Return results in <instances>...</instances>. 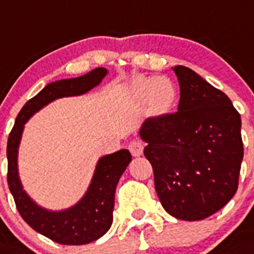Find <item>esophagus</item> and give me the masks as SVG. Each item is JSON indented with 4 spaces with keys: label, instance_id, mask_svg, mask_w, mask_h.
I'll use <instances>...</instances> for the list:
<instances>
[{
    "label": "esophagus",
    "instance_id": "1",
    "mask_svg": "<svg viewBox=\"0 0 254 254\" xmlns=\"http://www.w3.org/2000/svg\"><path fill=\"white\" fill-rule=\"evenodd\" d=\"M127 148H129V151L131 152L133 156H141L142 152H143V143L141 141H138V139H133V141L129 142Z\"/></svg>",
    "mask_w": 254,
    "mask_h": 254
}]
</instances>
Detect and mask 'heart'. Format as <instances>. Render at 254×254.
Returning a JSON list of instances; mask_svg holds the SVG:
<instances>
[{"label": "heart", "instance_id": "heart-1", "mask_svg": "<svg viewBox=\"0 0 254 254\" xmlns=\"http://www.w3.org/2000/svg\"><path fill=\"white\" fill-rule=\"evenodd\" d=\"M160 82H164V80H156V82H154V84H152V94L155 95L156 92H158V95H159V96H162L163 99H160V100H156L155 108L158 109V111H164V109L168 108V106H170L171 103H172V100H174L175 91H174V88H172V86H171L170 82H166V83L168 84L170 91L167 90V87L164 86V84H159V86H156V84L160 83ZM164 96H166V98H164Z\"/></svg>", "mask_w": 254, "mask_h": 254}]
</instances>
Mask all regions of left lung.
<instances>
[{"instance_id": "1", "label": "left lung", "mask_w": 254, "mask_h": 254, "mask_svg": "<svg viewBox=\"0 0 254 254\" xmlns=\"http://www.w3.org/2000/svg\"><path fill=\"white\" fill-rule=\"evenodd\" d=\"M174 71L180 84L177 112L148 117L139 134L163 207L177 219L201 220L238 190L244 155L240 113L191 69Z\"/></svg>"}]
</instances>
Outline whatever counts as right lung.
<instances>
[{
  "label": "right lung",
  "mask_w": 254,
  "mask_h": 254,
  "mask_svg": "<svg viewBox=\"0 0 254 254\" xmlns=\"http://www.w3.org/2000/svg\"><path fill=\"white\" fill-rule=\"evenodd\" d=\"M107 74L104 67H96L86 75L57 80L45 86L36 96L30 99L20 109L7 139V184L20 216L30 227L45 238L65 245L88 244L102 238L109 230L113 219L115 191L121 175L130 163L127 150L103 156L98 162L91 185L83 198L71 209L60 213L39 207L24 193L18 177L16 155L23 125L35 112L55 99L80 95L91 90Z\"/></svg>",
  "instance_id": "1"
}]
</instances>
